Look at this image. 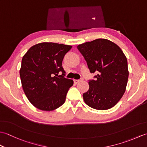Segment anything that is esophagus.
<instances>
[{
	"mask_svg": "<svg viewBox=\"0 0 147 147\" xmlns=\"http://www.w3.org/2000/svg\"><path fill=\"white\" fill-rule=\"evenodd\" d=\"M73 81H74V83H75V84H77L78 83L80 82L81 81H82V79H81V80H74Z\"/></svg>",
	"mask_w": 147,
	"mask_h": 147,
	"instance_id": "esophagus-1",
	"label": "esophagus"
}]
</instances>
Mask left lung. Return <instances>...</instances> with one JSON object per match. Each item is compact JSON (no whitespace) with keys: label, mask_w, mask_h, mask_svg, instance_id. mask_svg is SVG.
I'll list each match as a JSON object with an SVG mask.
<instances>
[{"label":"left lung","mask_w":147,"mask_h":147,"mask_svg":"<svg viewBox=\"0 0 147 147\" xmlns=\"http://www.w3.org/2000/svg\"><path fill=\"white\" fill-rule=\"evenodd\" d=\"M90 73L89 90L83 95L85 104L97 110H107L117 104L126 91L129 71L126 57L117 45L98 38L78 45Z\"/></svg>","instance_id":"obj_1"}]
</instances>
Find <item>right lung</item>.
<instances>
[{"label":"right lung","instance_id":"obj_1","mask_svg":"<svg viewBox=\"0 0 147 147\" xmlns=\"http://www.w3.org/2000/svg\"><path fill=\"white\" fill-rule=\"evenodd\" d=\"M72 46L43 42L32 46L22 59L20 71L22 87L32 104L51 111L64 104L73 81L65 78L62 67L64 55ZM61 71L63 74H58Z\"/></svg>","mask_w":147,"mask_h":147}]
</instances>
